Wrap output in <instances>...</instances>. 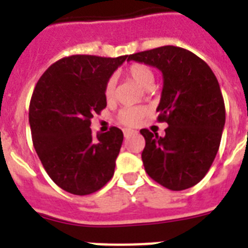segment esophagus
<instances>
[{
  "instance_id": "esophagus-1",
  "label": "esophagus",
  "mask_w": 248,
  "mask_h": 248,
  "mask_svg": "<svg viewBox=\"0 0 248 248\" xmlns=\"http://www.w3.org/2000/svg\"><path fill=\"white\" fill-rule=\"evenodd\" d=\"M135 134H136L135 130H130V128H124V138H130V136L135 135Z\"/></svg>"
}]
</instances>
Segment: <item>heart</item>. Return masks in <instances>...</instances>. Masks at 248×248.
I'll return each mask as SVG.
<instances>
[{
  "label": "heart",
  "mask_w": 248,
  "mask_h": 248,
  "mask_svg": "<svg viewBox=\"0 0 248 248\" xmlns=\"http://www.w3.org/2000/svg\"><path fill=\"white\" fill-rule=\"evenodd\" d=\"M126 75L135 81L143 89H151L155 82V71L149 65L143 63H134L127 68ZM104 96L107 101L114 99V79L109 78L104 86ZM147 113L144 107H132V108L121 109L118 113V121L126 126H135L141 121Z\"/></svg>",
  "instance_id": "obj_1"
}]
</instances>
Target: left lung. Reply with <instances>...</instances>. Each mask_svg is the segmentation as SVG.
<instances>
[{
  "instance_id": "obj_1",
  "label": "left lung",
  "mask_w": 248,
  "mask_h": 248,
  "mask_svg": "<svg viewBox=\"0 0 248 248\" xmlns=\"http://www.w3.org/2000/svg\"><path fill=\"white\" fill-rule=\"evenodd\" d=\"M128 60L158 68L163 89L157 112L167 122L165 136L141 128V153L149 176L170 190L198 184L219 151L225 124V105L219 82L206 62L177 46L127 55Z\"/></svg>"
}]
</instances>
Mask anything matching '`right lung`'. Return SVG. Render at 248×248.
I'll list each match as a JSON object with an SVG mask.
<instances>
[{
    "instance_id": "add662e5",
    "label": "right lung",
    "mask_w": 248,
    "mask_h": 248,
    "mask_svg": "<svg viewBox=\"0 0 248 248\" xmlns=\"http://www.w3.org/2000/svg\"><path fill=\"white\" fill-rule=\"evenodd\" d=\"M126 58L65 56L34 87L29 104L33 147L48 176L65 192L95 193L114 173L124 132L110 127L93 136L90 124L107 107L104 86Z\"/></svg>"
}]
</instances>
